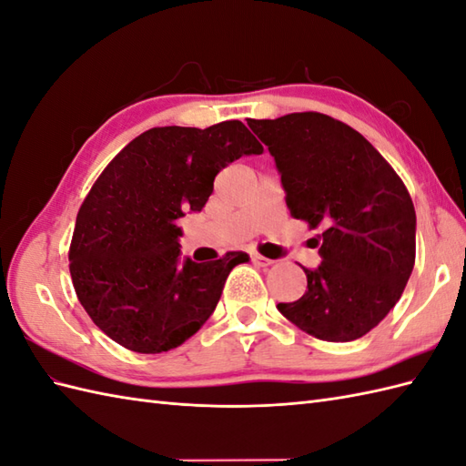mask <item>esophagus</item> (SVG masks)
<instances>
[{
	"mask_svg": "<svg viewBox=\"0 0 466 466\" xmlns=\"http://www.w3.org/2000/svg\"><path fill=\"white\" fill-rule=\"evenodd\" d=\"M252 262H254L256 266H259V268H268V266L274 264V259L264 258V256H259V254H254V256H252Z\"/></svg>",
	"mask_w": 466,
	"mask_h": 466,
	"instance_id": "obj_1",
	"label": "esophagus"
}]
</instances>
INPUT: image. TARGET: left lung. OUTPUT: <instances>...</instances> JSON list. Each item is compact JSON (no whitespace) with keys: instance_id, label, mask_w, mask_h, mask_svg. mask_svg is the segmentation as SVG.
Here are the masks:
<instances>
[{"instance_id":"left-lung-1","label":"left lung","mask_w":466,"mask_h":466,"mask_svg":"<svg viewBox=\"0 0 466 466\" xmlns=\"http://www.w3.org/2000/svg\"><path fill=\"white\" fill-rule=\"evenodd\" d=\"M282 175L289 214L316 234L321 264L279 313L321 341H353L401 298L415 266V207L375 147L329 115L250 118Z\"/></svg>"}]
</instances>
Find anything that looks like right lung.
Returning a JSON list of instances; mask_svg holds the SVG:
<instances>
[{
  "label": "right lung",
  "instance_id": "obj_1",
  "mask_svg": "<svg viewBox=\"0 0 466 466\" xmlns=\"http://www.w3.org/2000/svg\"><path fill=\"white\" fill-rule=\"evenodd\" d=\"M264 147L240 121L157 127L133 138L86 194L69 246L75 294L123 348L162 353L197 333L246 252L178 264L184 212H200L222 168Z\"/></svg>",
  "mask_w": 466,
  "mask_h": 466
}]
</instances>
